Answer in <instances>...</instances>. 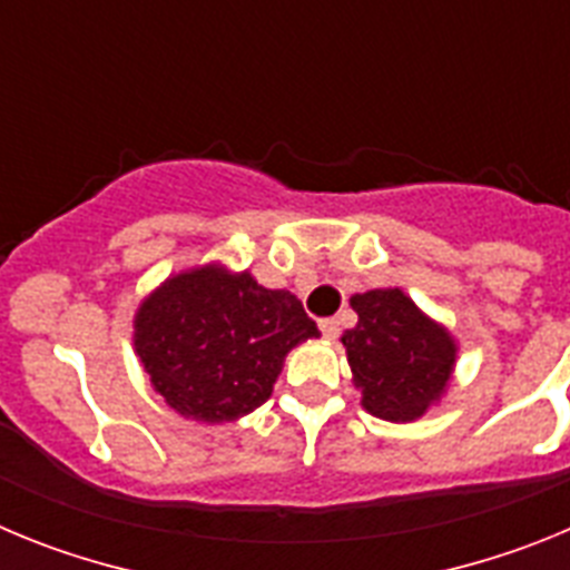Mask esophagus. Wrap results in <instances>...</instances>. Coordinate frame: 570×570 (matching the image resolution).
Wrapping results in <instances>:
<instances>
[{
  "mask_svg": "<svg viewBox=\"0 0 570 570\" xmlns=\"http://www.w3.org/2000/svg\"><path fill=\"white\" fill-rule=\"evenodd\" d=\"M320 331H322V336H325V340L334 342L336 336H340V322H336V320H322L320 322Z\"/></svg>",
  "mask_w": 570,
  "mask_h": 570,
  "instance_id": "1",
  "label": "esophagus"
}]
</instances>
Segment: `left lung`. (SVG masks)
Masks as SVG:
<instances>
[{
	"mask_svg": "<svg viewBox=\"0 0 570 570\" xmlns=\"http://www.w3.org/2000/svg\"><path fill=\"white\" fill-rule=\"evenodd\" d=\"M360 322L342 334L362 407L385 422H414L440 405L454 380V334L402 288L351 296Z\"/></svg>",
	"mask_w": 570,
	"mask_h": 570,
	"instance_id": "obj_1",
	"label": "left lung"
}]
</instances>
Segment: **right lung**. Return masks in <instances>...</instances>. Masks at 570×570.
<instances>
[{"instance_id": "1", "label": "right lung", "mask_w": 570, "mask_h": 570, "mask_svg": "<svg viewBox=\"0 0 570 570\" xmlns=\"http://www.w3.org/2000/svg\"><path fill=\"white\" fill-rule=\"evenodd\" d=\"M320 328L291 291L262 288L223 262L170 274L134 314L150 387L185 420L223 425L274 394L285 356Z\"/></svg>"}]
</instances>
